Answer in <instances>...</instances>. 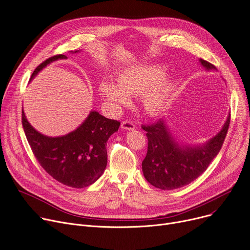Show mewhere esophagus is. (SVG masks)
<instances>
[{
  "instance_id": "esophagus-1",
  "label": "esophagus",
  "mask_w": 250,
  "mask_h": 250,
  "mask_svg": "<svg viewBox=\"0 0 250 250\" xmlns=\"http://www.w3.org/2000/svg\"><path fill=\"white\" fill-rule=\"evenodd\" d=\"M121 127H122L123 129H125V130H133V129L135 128V125H134V123H133L132 121L125 120V121L122 122Z\"/></svg>"
}]
</instances>
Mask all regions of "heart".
<instances>
[{
	"label": "heart",
	"mask_w": 250,
	"mask_h": 250,
	"mask_svg": "<svg viewBox=\"0 0 250 250\" xmlns=\"http://www.w3.org/2000/svg\"><path fill=\"white\" fill-rule=\"evenodd\" d=\"M165 74L162 67H139L128 70L118 77V86L103 82L100 87L102 96L116 104H125L127 96H140L147 113L157 115L169 103L171 83L161 80Z\"/></svg>",
	"instance_id": "heart-1"
}]
</instances>
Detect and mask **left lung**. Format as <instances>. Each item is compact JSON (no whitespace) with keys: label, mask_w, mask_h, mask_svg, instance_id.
Instances as JSON below:
<instances>
[{"label":"left lung","mask_w":250,"mask_h":250,"mask_svg":"<svg viewBox=\"0 0 250 250\" xmlns=\"http://www.w3.org/2000/svg\"><path fill=\"white\" fill-rule=\"evenodd\" d=\"M200 63L208 70L216 69L203 59H200ZM230 117L231 115L215 137L206 145L194 147L178 145L163 119L152 124L142 125L147 137V152L142 161V172L147 182L163 190H173L195 180L221 150L229 129Z\"/></svg>","instance_id":"8db88e82"}]
</instances>
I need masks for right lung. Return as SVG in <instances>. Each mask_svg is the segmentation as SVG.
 <instances>
[{"instance_id": "obj_1", "label": "right lung", "mask_w": 250, "mask_h": 250, "mask_svg": "<svg viewBox=\"0 0 250 250\" xmlns=\"http://www.w3.org/2000/svg\"><path fill=\"white\" fill-rule=\"evenodd\" d=\"M59 59L67 57L56 55L46 59L35 68L30 79ZM22 126L34 157L44 171L66 186L83 188L96 182L104 173L108 163L106 141L118 131L120 122L92 111L74 131L64 136L47 137L29 124L22 111Z\"/></svg>"}]
</instances>
